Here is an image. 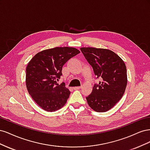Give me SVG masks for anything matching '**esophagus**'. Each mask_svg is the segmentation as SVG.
Returning <instances> with one entry per match:
<instances>
[{
    "instance_id": "esophagus-1",
    "label": "esophagus",
    "mask_w": 150,
    "mask_h": 150,
    "mask_svg": "<svg viewBox=\"0 0 150 150\" xmlns=\"http://www.w3.org/2000/svg\"><path fill=\"white\" fill-rule=\"evenodd\" d=\"M81 88V86H78V87H74V90H78V89H79Z\"/></svg>"
}]
</instances>
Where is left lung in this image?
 Returning <instances> with one entry per match:
<instances>
[{
    "label": "left lung",
    "instance_id": "left-lung-1",
    "mask_svg": "<svg viewBox=\"0 0 150 150\" xmlns=\"http://www.w3.org/2000/svg\"><path fill=\"white\" fill-rule=\"evenodd\" d=\"M85 58L93 68L97 78L101 81L95 84L86 97L88 105L96 112H106L114 107L122 98L127 85L125 62L110 49L81 47Z\"/></svg>",
    "mask_w": 150,
    "mask_h": 150
}]
</instances>
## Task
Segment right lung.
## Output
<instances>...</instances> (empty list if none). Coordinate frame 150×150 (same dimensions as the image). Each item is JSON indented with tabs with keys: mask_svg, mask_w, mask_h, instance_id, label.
Returning <instances> with one entry per match:
<instances>
[{
	"mask_svg": "<svg viewBox=\"0 0 150 150\" xmlns=\"http://www.w3.org/2000/svg\"><path fill=\"white\" fill-rule=\"evenodd\" d=\"M80 52L71 47L44 50L31 59L26 67L25 84L29 94L42 110L53 112L65 105L71 94L65 84H59L65 63Z\"/></svg>",
	"mask_w": 150,
	"mask_h": 150,
	"instance_id": "obj_1",
	"label": "right lung"
}]
</instances>
